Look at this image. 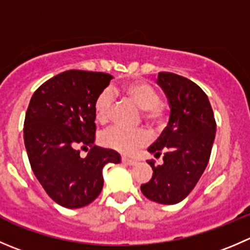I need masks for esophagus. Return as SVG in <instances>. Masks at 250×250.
Returning <instances> with one entry per match:
<instances>
[{"label": "esophagus", "instance_id": "1", "mask_svg": "<svg viewBox=\"0 0 250 250\" xmlns=\"http://www.w3.org/2000/svg\"><path fill=\"white\" fill-rule=\"evenodd\" d=\"M122 162L125 165H129V166H134L137 164V161L133 159H128V157H122Z\"/></svg>", "mask_w": 250, "mask_h": 250}]
</instances>
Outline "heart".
<instances>
[{"mask_svg": "<svg viewBox=\"0 0 250 250\" xmlns=\"http://www.w3.org/2000/svg\"><path fill=\"white\" fill-rule=\"evenodd\" d=\"M121 91L129 98L140 110H143V118L149 125H156L164 118V106L160 104V94L154 86L145 81H133L121 88ZM113 91L105 89L96 98L94 104L95 118L99 123H106L110 120L111 107L113 103ZM147 135L140 128L127 129L123 127H112L100 137L104 146L110 147L123 154H132L138 147L146 143Z\"/></svg>", "mask_w": 250, "mask_h": 250, "instance_id": "heart-1", "label": "heart"}]
</instances>
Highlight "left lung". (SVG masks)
Returning <instances> with one entry per match:
<instances>
[{"label":"left lung","instance_id":"1","mask_svg":"<svg viewBox=\"0 0 250 250\" xmlns=\"http://www.w3.org/2000/svg\"><path fill=\"white\" fill-rule=\"evenodd\" d=\"M157 84L166 94L171 111L167 127L147 147L164 164L152 168L149 182L140 186L142 193L155 203L177 204L189 194L209 162L216 133L214 112L207 94L189 79L161 72Z\"/></svg>","mask_w":250,"mask_h":250}]
</instances>
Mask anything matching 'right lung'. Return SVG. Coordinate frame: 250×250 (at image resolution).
Returning a JSON list of instances; mask_svg holds the SVG:
<instances>
[{
  "mask_svg": "<svg viewBox=\"0 0 250 250\" xmlns=\"http://www.w3.org/2000/svg\"><path fill=\"white\" fill-rule=\"evenodd\" d=\"M112 76L71 69L40 85L31 96L24 121V144L34 174L48 197L68 209H78L103 190V168L120 164L112 149L94 145L99 94ZM91 147L85 158L78 147Z\"/></svg>",
  "mask_w": 250,
  "mask_h": 250,
  "instance_id": "obj_1",
  "label": "right lung"
}]
</instances>
